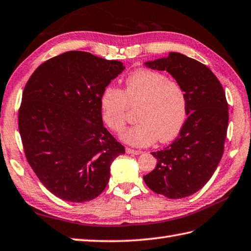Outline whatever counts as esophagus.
Returning <instances> with one entry per match:
<instances>
[{"mask_svg":"<svg viewBox=\"0 0 251 251\" xmlns=\"http://www.w3.org/2000/svg\"><path fill=\"white\" fill-rule=\"evenodd\" d=\"M126 153H129V154H140V153H142L141 150H135V149H132V148H126Z\"/></svg>","mask_w":251,"mask_h":251,"instance_id":"1","label":"esophagus"}]
</instances>
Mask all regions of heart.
Returning <instances> with one entry per match:
<instances>
[{
    "label": "heart",
    "instance_id": "heart-1",
    "mask_svg": "<svg viewBox=\"0 0 251 251\" xmlns=\"http://www.w3.org/2000/svg\"><path fill=\"white\" fill-rule=\"evenodd\" d=\"M140 105L138 124L121 135L126 143L146 147L166 143L179 134L187 118V97L181 85L161 72L141 69L127 77L125 90L108 86L100 99L102 119L121 133L126 125L127 105Z\"/></svg>",
    "mask_w": 251,
    "mask_h": 251
}]
</instances>
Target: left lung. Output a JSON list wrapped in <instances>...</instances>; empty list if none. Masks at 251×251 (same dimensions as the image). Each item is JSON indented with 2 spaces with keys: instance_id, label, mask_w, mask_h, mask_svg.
I'll return each mask as SVG.
<instances>
[{
  "instance_id": "1",
  "label": "left lung",
  "mask_w": 251,
  "mask_h": 251,
  "mask_svg": "<svg viewBox=\"0 0 251 251\" xmlns=\"http://www.w3.org/2000/svg\"><path fill=\"white\" fill-rule=\"evenodd\" d=\"M147 68L166 71L183 88L188 118L170 146L151 152L155 169L144 176L151 190L181 199L203 188L224 154L229 105L220 81L207 66L178 52L148 61Z\"/></svg>"
}]
</instances>
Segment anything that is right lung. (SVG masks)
Returning <instances> with one entry per match:
<instances>
[{"instance_id": "add662e5", "label": "right lung", "mask_w": 251, "mask_h": 251, "mask_svg": "<svg viewBox=\"0 0 251 251\" xmlns=\"http://www.w3.org/2000/svg\"><path fill=\"white\" fill-rule=\"evenodd\" d=\"M124 63L68 51L34 71L22 93L18 126L25 158L55 197L81 203L106 188L125 147L103 126L100 99Z\"/></svg>"}]
</instances>
